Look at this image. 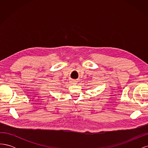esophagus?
Masks as SVG:
<instances>
[{"label": "esophagus", "instance_id": "esophagus-1", "mask_svg": "<svg viewBox=\"0 0 148 148\" xmlns=\"http://www.w3.org/2000/svg\"><path fill=\"white\" fill-rule=\"evenodd\" d=\"M71 82H72L73 84H76V83H77V81H76V80H73V81Z\"/></svg>", "mask_w": 148, "mask_h": 148}]
</instances>
